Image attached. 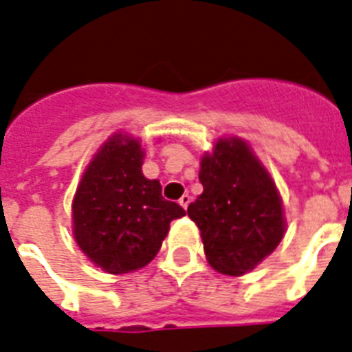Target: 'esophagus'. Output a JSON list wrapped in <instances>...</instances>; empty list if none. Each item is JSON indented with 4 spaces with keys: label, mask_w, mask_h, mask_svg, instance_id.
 Returning <instances> with one entry per match:
<instances>
[{
    "label": "esophagus",
    "mask_w": 352,
    "mask_h": 352,
    "mask_svg": "<svg viewBox=\"0 0 352 352\" xmlns=\"http://www.w3.org/2000/svg\"><path fill=\"white\" fill-rule=\"evenodd\" d=\"M190 202H191V197L188 195V193H186V195H182L181 199H179V204H181L182 208H184V210H188V206H190Z\"/></svg>",
    "instance_id": "34e87169"
}]
</instances>
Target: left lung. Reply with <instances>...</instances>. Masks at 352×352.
<instances>
[{
    "label": "left lung",
    "mask_w": 352,
    "mask_h": 352,
    "mask_svg": "<svg viewBox=\"0 0 352 352\" xmlns=\"http://www.w3.org/2000/svg\"><path fill=\"white\" fill-rule=\"evenodd\" d=\"M201 195L188 215L201 230L206 260L222 275L241 276L284 239L282 199L270 171L241 137H222L201 159Z\"/></svg>",
    "instance_id": "1"
}]
</instances>
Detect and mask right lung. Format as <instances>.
Listing matches in <instances>:
<instances>
[{
  "label": "right lung",
  "mask_w": 352,
  "mask_h": 352,
  "mask_svg": "<svg viewBox=\"0 0 352 352\" xmlns=\"http://www.w3.org/2000/svg\"><path fill=\"white\" fill-rule=\"evenodd\" d=\"M144 148L117 131L88 162L72 201V233L97 267L124 275L148 265L170 222L186 211L162 197L161 182L142 175Z\"/></svg>",
  "instance_id": "1"
}]
</instances>
